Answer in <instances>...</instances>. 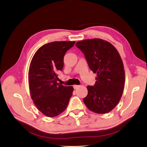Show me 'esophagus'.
<instances>
[{
	"label": "esophagus",
	"mask_w": 147,
	"mask_h": 147,
	"mask_svg": "<svg viewBox=\"0 0 147 147\" xmlns=\"http://www.w3.org/2000/svg\"><path fill=\"white\" fill-rule=\"evenodd\" d=\"M80 87V86L79 85H76V84H74V85L73 86V88H74V89H78V88H79Z\"/></svg>",
	"instance_id": "34e87169"
}]
</instances>
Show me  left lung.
<instances>
[{
	"instance_id": "1",
	"label": "left lung",
	"mask_w": 147,
	"mask_h": 147,
	"mask_svg": "<svg viewBox=\"0 0 147 147\" xmlns=\"http://www.w3.org/2000/svg\"><path fill=\"white\" fill-rule=\"evenodd\" d=\"M76 45L84 53L90 69L96 74L95 85L87 86L84 104L95 113L111 111L119 102L124 89L125 72L119 52L101 38L81 40Z\"/></svg>"
}]
</instances>
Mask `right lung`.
<instances>
[{
    "mask_svg": "<svg viewBox=\"0 0 147 147\" xmlns=\"http://www.w3.org/2000/svg\"><path fill=\"white\" fill-rule=\"evenodd\" d=\"M75 41L52 42L38 49L28 70L30 94L37 109L46 116L56 117L67 109L73 86L57 83V72L63 70L65 52Z\"/></svg>",
    "mask_w": 147,
    "mask_h": 147,
    "instance_id": "obj_1",
    "label": "right lung"
}]
</instances>
